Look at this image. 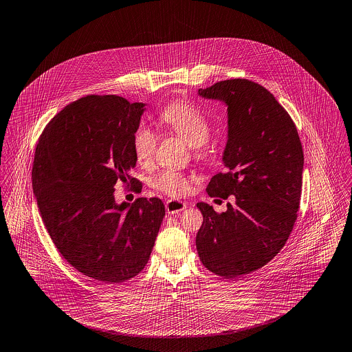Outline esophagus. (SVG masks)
Wrapping results in <instances>:
<instances>
[{
	"instance_id": "1",
	"label": "esophagus",
	"mask_w": 352,
	"mask_h": 352,
	"mask_svg": "<svg viewBox=\"0 0 352 352\" xmlns=\"http://www.w3.org/2000/svg\"><path fill=\"white\" fill-rule=\"evenodd\" d=\"M165 208L166 212L173 215V214H179L182 211H184L187 208V203L179 200V199H168L165 203Z\"/></svg>"
}]
</instances>
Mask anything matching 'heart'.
<instances>
[{
  "instance_id": "heart-1",
  "label": "heart",
  "mask_w": 352,
  "mask_h": 352,
  "mask_svg": "<svg viewBox=\"0 0 352 352\" xmlns=\"http://www.w3.org/2000/svg\"><path fill=\"white\" fill-rule=\"evenodd\" d=\"M161 122L176 135L182 137L195 151L210 138V122L207 117L188 102H173L160 114ZM157 137L155 131L145 125H140L133 134V151L135 160L141 166H148L155 156ZM155 188L170 196H180L188 192L187 177L173 169H164L153 180Z\"/></svg>"
}]
</instances>
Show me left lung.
Returning a JSON list of instances; mask_svg holds the SVG:
<instances>
[{"label":"left lung","instance_id":"obj_1","mask_svg":"<svg viewBox=\"0 0 352 352\" xmlns=\"http://www.w3.org/2000/svg\"><path fill=\"white\" fill-rule=\"evenodd\" d=\"M199 96L227 106L224 172L207 186L211 197L235 196L227 211L197 203L196 234L201 263L224 278L256 272L280 253L297 218L304 153L287 110L265 87L248 79L222 80Z\"/></svg>","mask_w":352,"mask_h":352}]
</instances>
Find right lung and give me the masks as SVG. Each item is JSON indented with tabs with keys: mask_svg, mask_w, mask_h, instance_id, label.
Returning <instances> with one entry per match:
<instances>
[{
	"mask_svg": "<svg viewBox=\"0 0 352 352\" xmlns=\"http://www.w3.org/2000/svg\"><path fill=\"white\" fill-rule=\"evenodd\" d=\"M117 96L80 98L40 135L33 193L44 226L64 259L85 276L120 284L148 263L165 207L159 197L118 204L117 183L141 191L133 134L146 110Z\"/></svg>",
	"mask_w": 352,
	"mask_h": 352,
	"instance_id": "obj_1",
	"label": "right lung"
}]
</instances>
